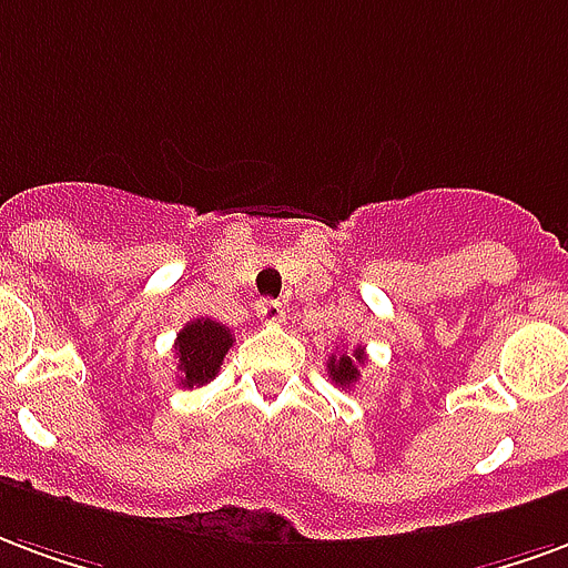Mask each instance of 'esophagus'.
Masks as SVG:
<instances>
[{
	"label": "esophagus",
	"instance_id": "1",
	"mask_svg": "<svg viewBox=\"0 0 568 568\" xmlns=\"http://www.w3.org/2000/svg\"><path fill=\"white\" fill-rule=\"evenodd\" d=\"M256 317L260 321H266V324H281L284 317H287V312H284V305L275 300H260L256 302Z\"/></svg>",
	"mask_w": 568,
	"mask_h": 568
}]
</instances>
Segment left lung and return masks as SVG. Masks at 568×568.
<instances>
[{
	"mask_svg": "<svg viewBox=\"0 0 568 568\" xmlns=\"http://www.w3.org/2000/svg\"><path fill=\"white\" fill-rule=\"evenodd\" d=\"M359 363H366V354H363V347H357L354 354H338V357H329L326 363V369H329V378L345 390L351 384H357L359 378Z\"/></svg>",
	"mask_w": 568,
	"mask_h": 568,
	"instance_id": "left-lung-1",
	"label": "left lung"
}]
</instances>
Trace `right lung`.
I'll list each match as a JSON object with an SVG mask.
<instances>
[{
    "label": "right lung",
    "instance_id": "right-lung-1",
    "mask_svg": "<svg viewBox=\"0 0 568 568\" xmlns=\"http://www.w3.org/2000/svg\"><path fill=\"white\" fill-rule=\"evenodd\" d=\"M233 345L230 326H221L211 317L190 321L175 338L178 357V381L184 387H202L209 384L223 366V357Z\"/></svg>",
    "mask_w": 568,
    "mask_h": 568
}]
</instances>
